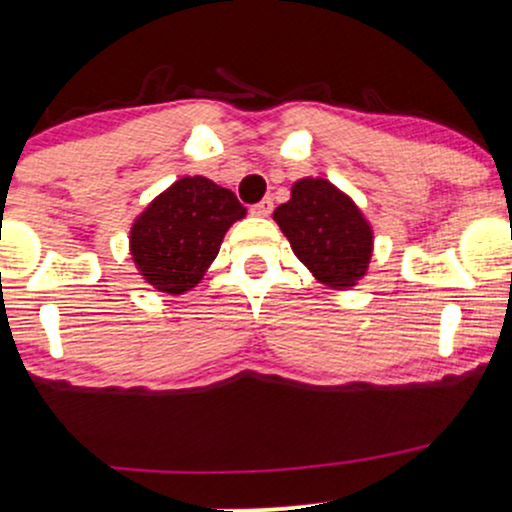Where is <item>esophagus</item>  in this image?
<instances>
[{"label":"esophagus","instance_id":"esophagus-1","mask_svg":"<svg viewBox=\"0 0 512 512\" xmlns=\"http://www.w3.org/2000/svg\"><path fill=\"white\" fill-rule=\"evenodd\" d=\"M272 209H274V202L269 197H264L262 202L255 204V207H252L250 211H252V216H260V219H264V216L272 214Z\"/></svg>","mask_w":512,"mask_h":512}]
</instances>
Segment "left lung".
Listing matches in <instances>:
<instances>
[{
    "label": "left lung",
    "instance_id": "8db88e82",
    "mask_svg": "<svg viewBox=\"0 0 512 512\" xmlns=\"http://www.w3.org/2000/svg\"><path fill=\"white\" fill-rule=\"evenodd\" d=\"M274 221L293 255L330 289H351L368 272L373 226L346 192L325 178L293 182L291 199L274 211Z\"/></svg>",
    "mask_w": 512,
    "mask_h": 512
}]
</instances>
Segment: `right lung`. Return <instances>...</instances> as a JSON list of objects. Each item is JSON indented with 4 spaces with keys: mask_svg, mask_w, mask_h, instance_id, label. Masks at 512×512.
I'll list each match as a JSON object with an SVG mask.
<instances>
[{
    "mask_svg": "<svg viewBox=\"0 0 512 512\" xmlns=\"http://www.w3.org/2000/svg\"><path fill=\"white\" fill-rule=\"evenodd\" d=\"M248 209L204 175H185L151 199L129 228V255L156 291H192L219 255L228 228Z\"/></svg>",
    "mask_w": 512,
    "mask_h": 512,
    "instance_id": "right-lung-1",
    "label": "right lung"
}]
</instances>
